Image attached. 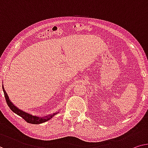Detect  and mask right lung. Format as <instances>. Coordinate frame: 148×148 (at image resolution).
<instances>
[{
  "mask_svg": "<svg viewBox=\"0 0 148 148\" xmlns=\"http://www.w3.org/2000/svg\"><path fill=\"white\" fill-rule=\"evenodd\" d=\"M3 89L4 94V97H5V100L6 101V103H7V105L8 107L10 108V109L12 110V111L14 112V113L16 114L17 115L21 116L23 118L24 120H25L26 122L30 123H33V124H40V123H44L46 122V121L50 120L53 116L56 115V113H53L52 114H48L46 116H43L42 117H39L36 116H33L32 114H28L27 112H24L23 110H21V109L18 108L14 106L13 103L10 102L9 100V98H8V94H6L5 90H4L3 86Z\"/></svg>",
  "mask_w": 148,
  "mask_h": 148,
  "instance_id": "1",
  "label": "right lung"
}]
</instances>
